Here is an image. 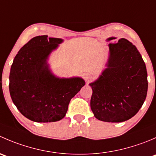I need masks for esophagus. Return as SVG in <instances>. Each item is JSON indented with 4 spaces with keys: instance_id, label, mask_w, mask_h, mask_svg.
Segmentation results:
<instances>
[{
    "instance_id": "1",
    "label": "esophagus",
    "mask_w": 156,
    "mask_h": 156,
    "mask_svg": "<svg viewBox=\"0 0 156 156\" xmlns=\"http://www.w3.org/2000/svg\"><path fill=\"white\" fill-rule=\"evenodd\" d=\"M84 79L86 80V81H89V80H90L91 78H92V75H90V74H88V73H87V74H85V75H84Z\"/></svg>"
}]
</instances>
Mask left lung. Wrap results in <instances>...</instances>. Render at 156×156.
<instances>
[{
	"mask_svg": "<svg viewBox=\"0 0 156 156\" xmlns=\"http://www.w3.org/2000/svg\"><path fill=\"white\" fill-rule=\"evenodd\" d=\"M106 69L94 82L90 108L96 119L122 122L131 119L146 100L148 90L145 62L137 48L125 38L110 37Z\"/></svg>",
	"mask_w": 156,
	"mask_h": 156,
	"instance_id": "1",
	"label": "left lung"
}]
</instances>
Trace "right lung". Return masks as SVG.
<instances>
[{"label": "right lung", "mask_w": 156, "mask_h": 156, "mask_svg": "<svg viewBox=\"0 0 156 156\" xmlns=\"http://www.w3.org/2000/svg\"><path fill=\"white\" fill-rule=\"evenodd\" d=\"M62 42L61 38L36 36L20 49L11 66V99L19 111L33 122L63 119L71 99L85 84L81 77L59 78L50 69L49 56Z\"/></svg>", "instance_id": "obj_1"}]
</instances>
